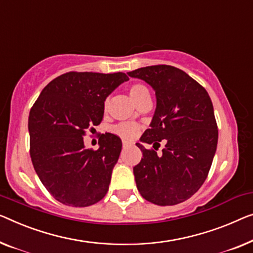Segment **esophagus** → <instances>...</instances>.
I'll return each instance as SVG.
<instances>
[{
	"instance_id": "1",
	"label": "esophagus",
	"mask_w": 253,
	"mask_h": 253,
	"mask_svg": "<svg viewBox=\"0 0 253 253\" xmlns=\"http://www.w3.org/2000/svg\"><path fill=\"white\" fill-rule=\"evenodd\" d=\"M131 144L130 142H128V141H123V146L124 148H127V146H129Z\"/></svg>"
}]
</instances>
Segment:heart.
<instances>
[{
  "instance_id": "1",
  "label": "heart",
  "mask_w": 253,
  "mask_h": 253,
  "mask_svg": "<svg viewBox=\"0 0 253 253\" xmlns=\"http://www.w3.org/2000/svg\"><path fill=\"white\" fill-rule=\"evenodd\" d=\"M129 95L135 104L141 102L143 99L150 96V92L146 86L143 84H133L129 87ZM108 107V100L104 102V109ZM114 131L119 136L125 138H133L138 133V126L131 123H122L114 128Z\"/></svg>"
}]
</instances>
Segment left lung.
I'll return each mask as SVG.
<instances>
[{
  "mask_svg": "<svg viewBox=\"0 0 253 253\" xmlns=\"http://www.w3.org/2000/svg\"><path fill=\"white\" fill-rule=\"evenodd\" d=\"M154 89L157 107L150 128L139 141L166 142L163 153L145 149L133 168L137 190L158 206H174L190 199L208 176L217 149L218 129L207 90L178 68L159 65L127 73Z\"/></svg>",
  "mask_w": 253,
  "mask_h": 253,
  "instance_id": "1",
  "label": "left lung"
}]
</instances>
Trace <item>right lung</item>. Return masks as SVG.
<instances>
[{
  "label": "right lung",
  "mask_w": 253,
  "mask_h": 253,
  "mask_svg": "<svg viewBox=\"0 0 253 253\" xmlns=\"http://www.w3.org/2000/svg\"><path fill=\"white\" fill-rule=\"evenodd\" d=\"M128 77L124 73L63 74L48 83L30 109V158L37 176L55 200L88 207L104 198L122 139L105 133L96 151L85 148V130L97 126L104 101Z\"/></svg>",
  "instance_id": "add662e5"
}]
</instances>
